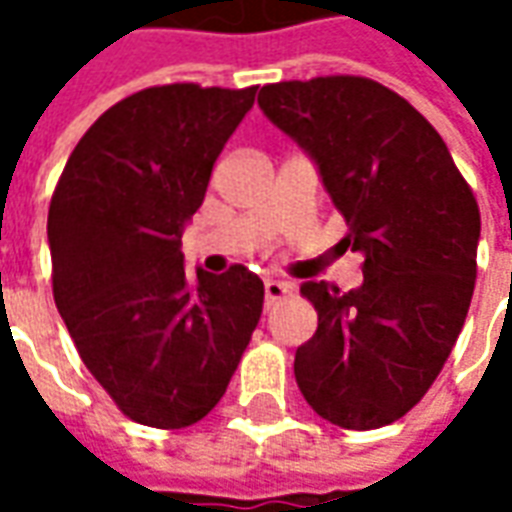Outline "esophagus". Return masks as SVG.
I'll use <instances>...</instances> for the list:
<instances>
[{
  "instance_id": "34e87169",
  "label": "esophagus",
  "mask_w": 512,
  "mask_h": 512,
  "mask_svg": "<svg viewBox=\"0 0 512 512\" xmlns=\"http://www.w3.org/2000/svg\"><path fill=\"white\" fill-rule=\"evenodd\" d=\"M285 293H290L288 282H279V279H266V307L277 304Z\"/></svg>"
}]
</instances>
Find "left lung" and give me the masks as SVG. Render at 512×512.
Wrapping results in <instances>:
<instances>
[{"mask_svg":"<svg viewBox=\"0 0 512 512\" xmlns=\"http://www.w3.org/2000/svg\"><path fill=\"white\" fill-rule=\"evenodd\" d=\"M263 115L318 164L343 213L359 290L304 282L318 329L293 373L315 414L348 430L384 428L417 406L466 321L480 208L439 131L365 76L266 84Z\"/></svg>","mask_w":512,"mask_h":512,"instance_id":"obj_1","label":"left lung"}]
</instances>
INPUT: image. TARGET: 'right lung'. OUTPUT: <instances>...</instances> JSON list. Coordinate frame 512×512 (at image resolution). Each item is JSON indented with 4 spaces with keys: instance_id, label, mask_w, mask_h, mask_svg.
I'll return each instance as SVG.
<instances>
[{
    "instance_id": "right-lung-1",
    "label": "right lung",
    "mask_w": 512,
    "mask_h": 512,
    "mask_svg": "<svg viewBox=\"0 0 512 512\" xmlns=\"http://www.w3.org/2000/svg\"><path fill=\"white\" fill-rule=\"evenodd\" d=\"M255 93L164 84L128 95L87 128L51 197L57 310L87 370L139 425L200 422L260 321L257 274L189 277L180 252Z\"/></svg>"
}]
</instances>
